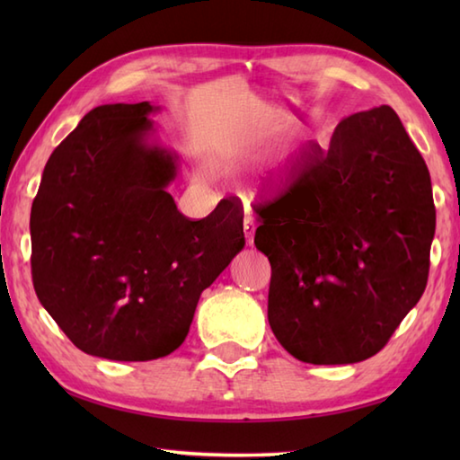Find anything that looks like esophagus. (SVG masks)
Returning <instances> with one entry per match:
<instances>
[{"instance_id":"obj_1","label":"esophagus","mask_w":460,"mask_h":460,"mask_svg":"<svg viewBox=\"0 0 460 460\" xmlns=\"http://www.w3.org/2000/svg\"><path fill=\"white\" fill-rule=\"evenodd\" d=\"M255 229H257V221L252 217L251 213L245 215V219H243V231H245V239L249 245H252V237H255Z\"/></svg>"}]
</instances>
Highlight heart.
I'll return each instance as SVG.
<instances>
[{
	"label": "heart",
	"mask_w": 460,
	"mask_h": 460,
	"mask_svg": "<svg viewBox=\"0 0 460 460\" xmlns=\"http://www.w3.org/2000/svg\"><path fill=\"white\" fill-rule=\"evenodd\" d=\"M292 173H295V162H292V155L288 152L277 155L275 160H270L267 164L265 172H262V175H265L267 181L275 183V185L287 183L292 178Z\"/></svg>",
	"instance_id": "obj_1"
}]
</instances>
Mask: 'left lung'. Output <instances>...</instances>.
I'll return each mask as SVG.
<instances>
[{"label":"left lung","mask_w":460,"mask_h":460,"mask_svg":"<svg viewBox=\"0 0 460 460\" xmlns=\"http://www.w3.org/2000/svg\"><path fill=\"white\" fill-rule=\"evenodd\" d=\"M255 211L280 346L314 366L376 356L421 298L435 237L431 175L394 109L341 120Z\"/></svg>","instance_id":"1"}]
</instances>
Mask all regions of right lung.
Instances as JSON below:
<instances>
[{"mask_svg":"<svg viewBox=\"0 0 460 460\" xmlns=\"http://www.w3.org/2000/svg\"><path fill=\"white\" fill-rule=\"evenodd\" d=\"M150 102L102 104L49 158L31 208L37 298L84 354H172L201 292L245 247L243 208L191 221L165 191L178 155L150 136Z\"/></svg>","mask_w":460,"mask_h":460,"instance_id":"1","label":"right lung"}]
</instances>
